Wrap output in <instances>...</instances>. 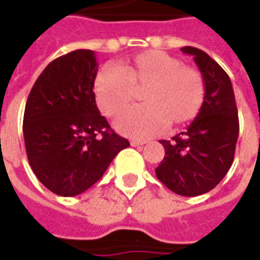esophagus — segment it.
Instances as JSON below:
<instances>
[{"label": "esophagus", "mask_w": 260, "mask_h": 260, "mask_svg": "<svg viewBox=\"0 0 260 260\" xmlns=\"http://www.w3.org/2000/svg\"><path fill=\"white\" fill-rule=\"evenodd\" d=\"M145 144V141H138V139H132L131 141V145L132 147H139V145H144Z\"/></svg>", "instance_id": "1"}]
</instances>
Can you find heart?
<instances>
[{"label":"heart","instance_id":"1","mask_svg":"<svg viewBox=\"0 0 260 260\" xmlns=\"http://www.w3.org/2000/svg\"><path fill=\"white\" fill-rule=\"evenodd\" d=\"M94 99L101 112L118 118L142 92L144 105L116 123V129L134 138H147L167 125L174 129L197 118L204 103V80L199 70L161 50H149L103 69L94 79Z\"/></svg>","mask_w":260,"mask_h":260}]
</instances>
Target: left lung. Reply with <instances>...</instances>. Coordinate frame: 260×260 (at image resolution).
Listing matches in <instances>:
<instances>
[{"instance_id": "1", "label": "left lung", "mask_w": 260, "mask_h": 260, "mask_svg": "<svg viewBox=\"0 0 260 260\" xmlns=\"http://www.w3.org/2000/svg\"><path fill=\"white\" fill-rule=\"evenodd\" d=\"M204 80V103L188 128L170 141L161 139L166 155L157 178L171 191L194 197L213 190L228 174L235 158L239 118L228 73L203 50L185 46Z\"/></svg>"}]
</instances>
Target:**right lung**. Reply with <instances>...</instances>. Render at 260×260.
I'll use <instances>...</instances> for the list:
<instances>
[{"mask_svg":"<svg viewBox=\"0 0 260 260\" xmlns=\"http://www.w3.org/2000/svg\"><path fill=\"white\" fill-rule=\"evenodd\" d=\"M98 61L75 50L41 72L24 111V142L32 173L50 191L73 197L90 188L118 152L129 147L94 101Z\"/></svg>","mask_w":260,"mask_h":260,"instance_id":"obj_1","label":"right lung"}]
</instances>
